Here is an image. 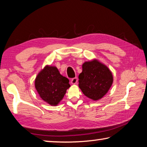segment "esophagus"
Segmentation results:
<instances>
[{
  "label": "esophagus",
  "instance_id": "34e87169",
  "mask_svg": "<svg viewBox=\"0 0 147 147\" xmlns=\"http://www.w3.org/2000/svg\"><path fill=\"white\" fill-rule=\"evenodd\" d=\"M78 78H77V77H75V78H73L71 79V83L72 84H76L77 83H78Z\"/></svg>",
  "mask_w": 147,
  "mask_h": 147
}]
</instances>
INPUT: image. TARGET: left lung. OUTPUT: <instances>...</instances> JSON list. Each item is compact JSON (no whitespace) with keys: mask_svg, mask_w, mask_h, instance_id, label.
Here are the masks:
<instances>
[{"mask_svg":"<svg viewBox=\"0 0 147 147\" xmlns=\"http://www.w3.org/2000/svg\"><path fill=\"white\" fill-rule=\"evenodd\" d=\"M78 78V86L84 95L93 100L102 98L113 81L112 73L108 67L96 59L84 62Z\"/></svg>","mask_w":147,"mask_h":147,"instance_id":"8db88e82","label":"left lung"}]
</instances>
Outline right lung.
I'll use <instances>...</instances> for the list:
<instances>
[{
	"label": "right lung",
	"instance_id": "right-lung-1",
	"mask_svg": "<svg viewBox=\"0 0 147 147\" xmlns=\"http://www.w3.org/2000/svg\"><path fill=\"white\" fill-rule=\"evenodd\" d=\"M69 80L54 66L46 65L35 80V88L39 96L51 106H57L70 88Z\"/></svg>",
	"mask_w": 147,
	"mask_h": 147
}]
</instances>
